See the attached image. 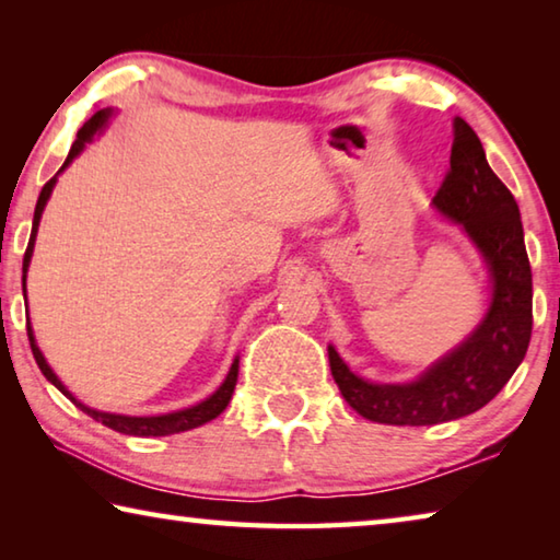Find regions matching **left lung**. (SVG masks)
Returning <instances> with one entry per match:
<instances>
[{"instance_id":"obj_1","label":"left lung","mask_w":560,"mask_h":560,"mask_svg":"<svg viewBox=\"0 0 560 560\" xmlns=\"http://www.w3.org/2000/svg\"><path fill=\"white\" fill-rule=\"evenodd\" d=\"M450 173L432 207L457 224L489 271V306L459 346L407 383L365 381L328 346L340 395L365 420L381 424H440L459 420L494 400L524 360L534 326V289L524 226L514 195L489 167L485 148L467 122L454 118Z\"/></svg>"}]
</instances>
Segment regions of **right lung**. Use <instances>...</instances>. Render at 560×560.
Masks as SVG:
<instances>
[{
    "mask_svg": "<svg viewBox=\"0 0 560 560\" xmlns=\"http://www.w3.org/2000/svg\"><path fill=\"white\" fill-rule=\"evenodd\" d=\"M116 116V110L113 108H103L98 113H93V116L83 122V128L79 130V136H75L73 145L69 150V158H66V163L61 165L59 173H56L49 183H46L42 187V195L39 200H36V210H34V222H32V236H30V246H26V254H24V264H22V289H24V299H26V271H30V264H32V254H34V242H36V232H39V222H42V214H44V207L46 202H49V197L54 192V185L56 179H59V175L63 173L66 167H69L75 158H79L83 153V148H86V143H91L93 136H98V132L106 130L108 120ZM26 336H30V343H32V353L36 358V365H39V371L44 373L46 381H49L51 385L59 387V390L69 397V400L79 407V410L86 412L89 417H93V420L106 424V428L116 430L120 434H132V438H167V434H177V432H187V430H195L200 428V424L214 420L217 415L224 412V407L230 405L232 400V393H234V385H236V375H240V358L232 360V368L230 373H226L224 383L217 387V390L205 397L202 402L197 405H189L185 407V410H175V412H165V415H118V412H103V410H93V407L83 405L81 400H75L73 393L66 387L59 375H56L51 371V365L46 363L44 353L39 350V346H36V338H34V328L30 320H26Z\"/></svg>",
    "mask_w": 560,
    "mask_h": 560,
    "instance_id": "right-lung-1",
    "label": "right lung"
}]
</instances>
